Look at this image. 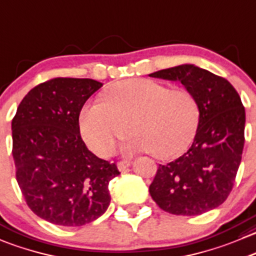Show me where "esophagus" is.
Listing matches in <instances>:
<instances>
[{"instance_id":"34e87169","label":"esophagus","mask_w":256,"mask_h":256,"mask_svg":"<svg viewBox=\"0 0 256 256\" xmlns=\"http://www.w3.org/2000/svg\"><path fill=\"white\" fill-rule=\"evenodd\" d=\"M130 166H131V161H120V162H118V168L120 171L126 170V168H130Z\"/></svg>"}]
</instances>
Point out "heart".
<instances>
[{"mask_svg":"<svg viewBox=\"0 0 256 256\" xmlns=\"http://www.w3.org/2000/svg\"><path fill=\"white\" fill-rule=\"evenodd\" d=\"M199 118V104L188 88L131 78L111 86L104 100L86 104L78 122L84 140L98 155H110L125 136L128 125L132 138L126 144V151H148L165 160L188 148Z\"/></svg>","mask_w":256,"mask_h":256,"instance_id":"1","label":"heart"}]
</instances>
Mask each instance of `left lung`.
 Instances as JSON below:
<instances>
[{
  "instance_id": "left-lung-1",
  "label": "left lung",
  "mask_w": 256,
  "mask_h": 256,
  "mask_svg": "<svg viewBox=\"0 0 256 256\" xmlns=\"http://www.w3.org/2000/svg\"><path fill=\"white\" fill-rule=\"evenodd\" d=\"M178 81L196 98L200 118L191 148L158 165L148 191L158 208L174 215H200L226 200L244 148L245 108L232 84L191 64L150 74Z\"/></svg>"
}]
</instances>
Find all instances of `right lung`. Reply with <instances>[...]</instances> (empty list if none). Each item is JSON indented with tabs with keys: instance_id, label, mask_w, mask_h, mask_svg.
Returning <instances> with one entry per match:
<instances>
[{
	"instance_id": "right-lung-1",
	"label": "right lung",
	"mask_w": 256,
	"mask_h": 256,
	"mask_svg": "<svg viewBox=\"0 0 256 256\" xmlns=\"http://www.w3.org/2000/svg\"><path fill=\"white\" fill-rule=\"evenodd\" d=\"M101 86L92 78H52L24 96L12 120L16 180L30 209L52 224L86 225L110 205L118 166L86 148L78 125Z\"/></svg>"
}]
</instances>
